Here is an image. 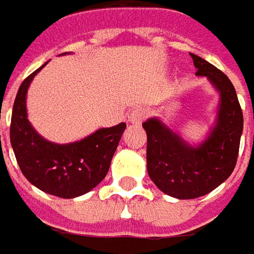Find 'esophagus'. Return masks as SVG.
Listing matches in <instances>:
<instances>
[{
	"instance_id": "34e87169",
	"label": "esophagus",
	"mask_w": 254,
	"mask_h": 254,
	"mask_svg": "<svg viewBox=\"0 0 254 254\" xmlns=\"http://www.w3.org/2000/svg\"><path fill=\"white\" fill-rule=\"evenodd\" d=\"M147 116V112L144 109H135L128 115V123L131 124H139Z\"/></svg>"
}]
</instances>
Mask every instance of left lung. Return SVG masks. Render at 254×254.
<instances>
[{
  "label": "left lung",
  "mask_w": 254,
  "mask_h": 254,
  "mask_svg": "<svg viewBox=\"0 0 254 254\" xmlns=\"http://www.w3.org/2000/svg\"><path fill=\"white\" fill-rule=\"evenodd\" d=\"M195 75L207 76L219 93L215 126L198 145H190L156 119L142 123L147 132V169L165 194L190 200L208 194L234 172L243 131V115L234 85L217 67L191 54Z\"/></svg>",
  "instance_id": "8db88e82"
}]
</instances>
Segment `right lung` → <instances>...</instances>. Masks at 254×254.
I'll return each mask as SVG.
<instances>
[{"label": "right lung", "mask_w": 254, "mask_h": 254, "mask_svg": "<svg viewBox=\"0 0 254 254\" xmlns=\"http://www.w3.org/2000/svg\"><path fill=\"white\" fill-rule=\"evenodd\" d=\"M47 64V63H46ZM43 64L22 82L13 102L11 145L23 176L47 194L74 198L91 191L105 179L126 123L99 128L71 144H54L32 127L26 112V93Z\"/></svg>", "instance_id": "right-lung-1"}]
</instances>
